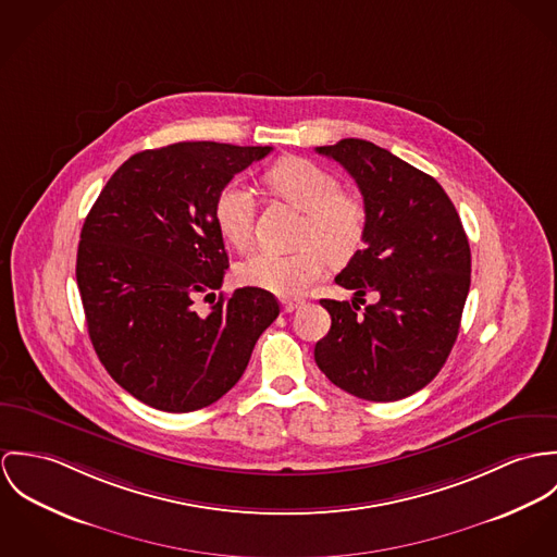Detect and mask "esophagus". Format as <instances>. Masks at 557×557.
<instances>
[{
	"mask_svg": "<svg viewBox=\"0 0 557 557\" xmlns=\"http://www.w3.org/2000/svg\"><path fill=\"white\" fill-rule=\"evenodd\" d=\"M304 304H306L304 299H284V301H282V311H284V313H290V311L301 308Z\"/></svg>",
	"mask_w": 557,
	"mask_h": 557,
	"instance_id": "esophagus-1",
	"label": "esophagus"
}]
</instances>
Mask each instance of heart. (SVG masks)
<instances>
[{
    "instance_id": "1",
    "label": "heart",
    "mask_w": 557,
    "mask_h": 557,
    "mask_svg": "<svg viewBox=\"0 0 557 557\" xmlns=\"http://www.w3.org/2000/svg\"><path fill=\"white\" fill-rule=\"evenodd\" d=\"M267 186L286 202L306 211L295 253L260 249L237 267L242 284L280 297H295L313 286L326 258L344 262L361 248L368 231V209L359 194L342 189L335 173L306 160L284 158L267 175ZM213 220L220 235L235 248H248L253 235L256 196L233 180L220 187L213 200Z\"/></svg>"
}]
</instances>
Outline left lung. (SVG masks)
<instances>
[{
    "mask_svg": "<svg viewBox=\"0 0 557 557\" xmlns=\"http://www.w3.org/2000/svg\"><path fill=\"white\" fill-rule=\"evenodd\" d=\"M315 151L350 173L368 209L366 248L335 277L355 301H320L331 329L315 366L355 397L404 399L432 382L457 339L470 290L466 231L442 186L391 151L361 138ZM368 292L379 301L359 314Z\"/></svg>",
    "mask_w": 557,
    "mask_h": 557,
    "instance_id": "1",
    "label": "left lung"
}]
</instances>
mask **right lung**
I'll return each instance as SVG.
<instances>
[{
	"instance_id": "1",
	"label": "right lung",
	"mask_w": 557,
	"mask_h": 557,
	"mask_svg": "<svg viewBox=\"0 0 557 557\" xmlns=\"http://www.w3.org/2000/svg\"><path fill=\"white\" fill-rule=\"evenodd\" d=\"M271 149L198 140L134 153L85 218L76 284L89 339L111 377L151 408L218 401L280 313L253 286L215 299L228 269L215 194ZM200 294L214 299L207 314L193 308Z\"/></svg>"
}]
</instances>
